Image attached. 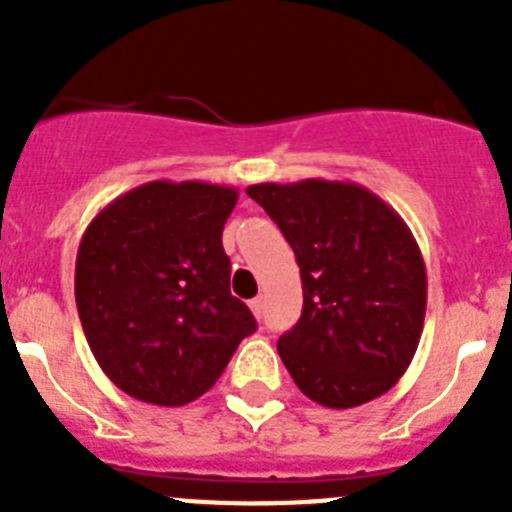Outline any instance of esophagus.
I'll return each instance as SVG.
<instances>
[{
    "label": "esophagus",
    "mask_w": 512,
    "mask_h": 512,
    "mask_svg": "<svg viewBox=\"0 0 512 512\" xmlns=\"http://www.w3.org/2000/svg\"><path fill=\"white\" fill-rule=\"evenodd\" d=\"M248 307H251V312L256 315V318H261V315H264V300H261V297H256V300L248 302Z\"/></svg>",
    "instance_id": "obj_1"
}]
</instances>
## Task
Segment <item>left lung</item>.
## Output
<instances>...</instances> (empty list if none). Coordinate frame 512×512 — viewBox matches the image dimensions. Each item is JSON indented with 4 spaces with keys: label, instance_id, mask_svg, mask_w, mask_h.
Here are the masks:
<instances>
[{
    "label": "left lung",
    "instance_id": "1",
    "mask_svg": "<svg viewBox=\"0 0 512 512\" xmlns=\"http://www.w3.org/2000/svg\"><path fill=\"white\" fill-rule=\"evenodd\" d=\"M246 194L300 266L302 315L277 351L302 395L346 410L392 390L418 351L428 300L405 220L354 182H264Z\"/></svg>",
    "mask_w": 512,
    "mask_h": 512
}]
</instances>
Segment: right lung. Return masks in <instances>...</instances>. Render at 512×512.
<instances>
[{"instance_id":"1","label":"right lung","mask_w":512,"mask_h":512,"mask_svg":"<svg viewBox=\"0 0 512 512\" xmlns=\"http://www.w3.org/2000/svg\"><path fill=\"white\" fill-rule=\"evenodd\" d=\"M235 202V187L161 179L120 194L81 235V328L125 395L187 405L256 330L251 310L230 295L223 228Z\"/></svg>"}]
</instances>
